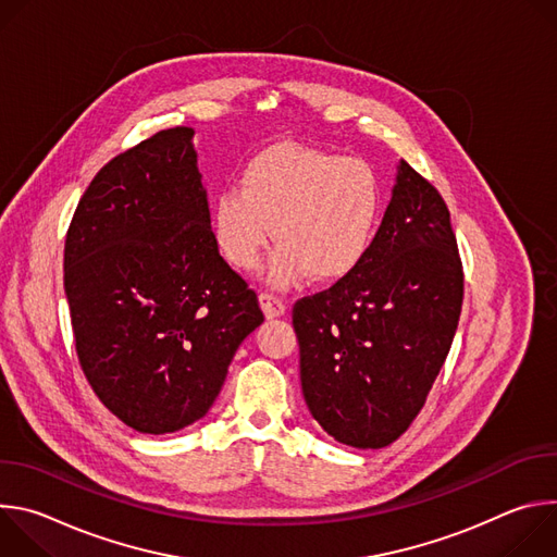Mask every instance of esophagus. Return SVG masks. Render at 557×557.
<instances>
[{"mask_svg":"<svg viewBox=\"0 0 557 557\" xmlns=\"http://www.w3.org/2000/svg\"><path fill=\"white\" fill-rule=\"evenodd\" d=\"M260 306H262V310H264V314L269 317V320H273V317H280V314H284L286 312V301L280 297V295H275V293H260Z\"/></svg>","mask_w":557,"mask_h":557,"instance_id":"esophagus-1","label":"esophagus"}]
</instances>
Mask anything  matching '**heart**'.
<instances>
[{
	"label": "heart",
	"instance_id": "heart-1",
	"mask_svg": "<svg viewBox=\"0 0 557 557\" xmlns=\"http://www.w3.org/2000/svg\"><path fill=\"white\" fill-rule=\"evenodd\" d=\"M379 213L381 183L363 158L275 143L245 165L240 189L215 194L211 224L235 269H253L275 228L282 247L269 264L271 282L288 284L304 273L335 282L366 258Z\"/></svg>",
	"mask_w": 557,
	"mask_h": 557
}]
</instances>
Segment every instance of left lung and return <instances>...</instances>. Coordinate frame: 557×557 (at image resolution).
Listing matches in <instances>:
<instances>
[{"instance_id":"8db88e82","label":"left lung","mask_w":557,"mask_h":557,"mask_svg":"<svg viewBox=\"0 0 557 557\" xmlns=\"http://www.w3.org/2000/svg\"><path fill=\"white\" fill-rule=\"evenodd\" d=\"M462 262L436 187L399 165L361 264L293 306L306 406L331 436L385 447L425 406L458 326Z\"/></svg>"}]
</instances>
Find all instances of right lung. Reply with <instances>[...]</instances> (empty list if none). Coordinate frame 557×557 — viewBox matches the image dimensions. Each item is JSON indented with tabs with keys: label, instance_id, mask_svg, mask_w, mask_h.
Segmentation results:
<instances>
[{
	"label": "right lung",
	"instance_id": "1",
	"mask_svg": "<svg viewBox=\"0 0 557 557\" xmlns=\"http://www.w3.org/2000/svg\"><path fill=\"white\" fill-rule=\"evenodd\" d=\"M191 127L156 132L92 178L65 235L76 357L101 404L143 434L202 419L264 314L220 256Z\"/></svg>",
	"mask_w": 557,
	"mask_h": 557
}]
</instances>
